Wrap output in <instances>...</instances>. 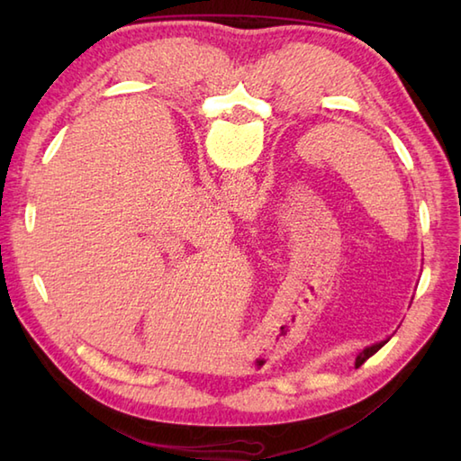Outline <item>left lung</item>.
<instances>
[{"label":"left lung","instance_id":"8db88e82","mask_svg":"<svg viewBox=\"0 0 461 461\" xmlns=\"http://www.w3.org/2000/svg\"><path fill=\"white\" fill-rule=\"evenodd\" d=\"M388 340H390V337H388L386 340H380V342H375V345H370V347H366V348H362V350L358 352V355H357V360H355V368H358L360 365H365V362H366V360H368L372 355H375L376 350H380L382 347H384Z\"/></svg>","mask_w":461,"mask_h":461}]
</instances>
